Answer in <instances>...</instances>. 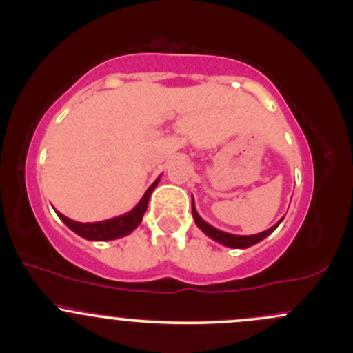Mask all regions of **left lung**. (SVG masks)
<instances>
[{"mask_svg": "<svg viewBox=\"0 0 353 353\" xmlns=\"http://www.w3.org/2000/svg\"><path fill=\"white\" fill-rule=\"evenodd\" d=\"M192 218H194L197 228H199V230L203 231L204 234L209 236V238L214 239V241H218V243H221V245H224V246H228V248H239V250H245V248H250V246L256 245V243H259V241H263V239H265L266 236H270L271 233H273V231L276 230L278 226H280L281 221H283V218H281L276 224H274V226H271L270 230L263 231V233H258V234L241 236V234L224 233V231L216 230L214 226L208 224L206 221H204L199 214H197L196 206H194V199H192Z\"/></svg>", "mask_w": 353, "mask_h": 353, "instance_id": "left-lung-1", "label": "left lung"}]
</instances>
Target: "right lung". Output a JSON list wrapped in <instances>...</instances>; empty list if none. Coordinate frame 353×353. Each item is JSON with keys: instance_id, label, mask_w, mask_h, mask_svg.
Masks as SVG:
<instances>
[{"instance_id": "obj_1", "label": "right lung", "mask_w": 353, "mask_h": 353, "mask_svg": "<svg viewBox=\"0 0 353 353\" xmlns=\"http://www.w3.org/2000/svg\"><path fill=\"white\" fill-rule=\"evenodd\" d=\"M161 177V176H159ZM159 177L154 181L152 185L145 191V194L142 196V199L139 201L137 206H135L132 211L125 212V214L117 216V218L99 221V223H79V221H73L63 216L61 212L57 211L58 218L63 221L65 224L79 236L88 239V241H110V239L122 238V236L130 234L135 228L141 224L142 218H144L147 211V204H149V197L152 194V191L156 189L159 184Z\"/></svg>"}]
</instances>
